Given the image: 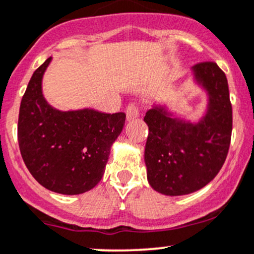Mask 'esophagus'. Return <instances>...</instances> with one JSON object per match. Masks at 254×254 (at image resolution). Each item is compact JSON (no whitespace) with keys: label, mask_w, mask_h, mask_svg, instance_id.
Returning a JSON list of instances; mask_svg holds the SVG:
<instances>
[{"label":"esophagus","mask_w":254,"mask_h":254,"mask_svg":"<svg viewBox=\"0 0 254 254\" xmlns=\"http://www.w3.org/2000/svg\"><path fill=\"white\" fill-rule=\"evenodd\" d=\"M125 112H127V120L135 119L138 117V107L136 103H129L127 107V109H125Z\"/></svg>","instance_id":"34e87169"}]
</instances>
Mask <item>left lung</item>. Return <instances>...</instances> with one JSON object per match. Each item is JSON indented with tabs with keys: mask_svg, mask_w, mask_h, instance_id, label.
<instances>
[{
	"mask_svg": "<svg viewBox=\"0 0 254 254\" xmlns=\"http://www.w3.org/2000/svg\"><path fill=\"white\" fill-rule=\"evenodd\" d=\"M196 80L209 93V107L197 124L172 118L164 107L145 116V148L149 185L168 196H183L204 188L217 176L230 147L233 107L225 73L214 62L193 66Z\"/></svg>",
	"mask_w": 254,
	"mask_h": 254,
	"instance_id": "obj_1",
	"label": "left lung"
}]
</instances>
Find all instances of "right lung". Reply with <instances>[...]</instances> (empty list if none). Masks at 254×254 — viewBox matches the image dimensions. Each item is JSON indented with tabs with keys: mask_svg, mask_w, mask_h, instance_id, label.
Returning a JSON list of instances; mask_svg holds the SVG:
<instances>
[{
	"mask_svg": "<svg viewBox=\"0 0 254 254\" xmlns=\"http://www.w3.org/2000/svg\"><path fill=\"white\" fill-rule=\"evenodd\" d=\"M51 57L34 71L20 102L18 142L23 161L40 185L57 193L79 194L102 179L111 146L122 132L125 113L93 109L61 112L41 90Z\"/></svg>",
	"mask_w": 254,
	"mask_h": 254,
	"instance_id": "add662e5",
	"label": "right lung"
}]
</instances>
